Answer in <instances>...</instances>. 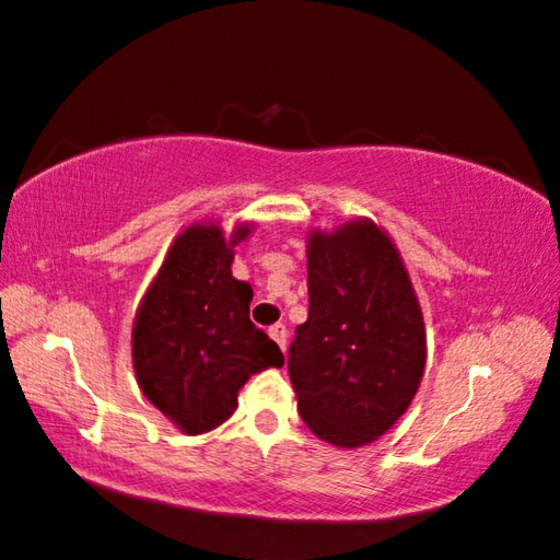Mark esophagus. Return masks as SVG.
I'll return each mask as SVG.
<instances>
[{
	"instance_id": "esophagus-1",
	"label": "esophagus",
	"mask_w": 560,
	"mask_h": 560,
	"mask_svg": "<svg viewBox=\"0 0 560 560\" xmlns=\"http://www.w3.org/2000/svg\"><path fill=\"white\" fill-rule=\"evenodd\" d=\"M269 335H271V340L277 342L281 350H287V342H289V329H287V325H271V327H269Z\"/></svg>"
}]
</instances>
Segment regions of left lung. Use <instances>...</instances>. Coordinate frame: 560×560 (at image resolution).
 <instances>
[{
	"mask_svg": "<svg viewBox=\"0 0 560 560\" xmlns=\"http://www.w3.org/2000/svg\"><path fill=\"white\" fill-rule=\"evenodd\" d=\"M310 317L289 348L299 413L342 448L383 436L419 390L427 329L413 283L388 233L350 220L306 241Z\"/></svg>",
	"mask_w": 560,
	"mask_h": 560,
	"instance_id": "1",
	"label": "left lung"
}]
</instances>
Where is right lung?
Returning a JSON list of instances; mask_svg holds the SVG:
<instances>
[{
  "label": "right lung",
  "mask_w": 560,
  "mask_h": 560,
  "mask_svg": "<svg viewBox=\"0 0 560 560\" xmlns=\"http://www.w3.org/2000/svg\"><path fill=\"white\" fill-rule=\"evenodd\" d=\"M248 233V223L231 238L215 223L185 228L133 317L139 388L190 436L231 419L250 375L283 365L279 345L248 317L254 289L231 271Z\"/></svg>",
  "instance_id": "obj_1"
}]
</instances>
